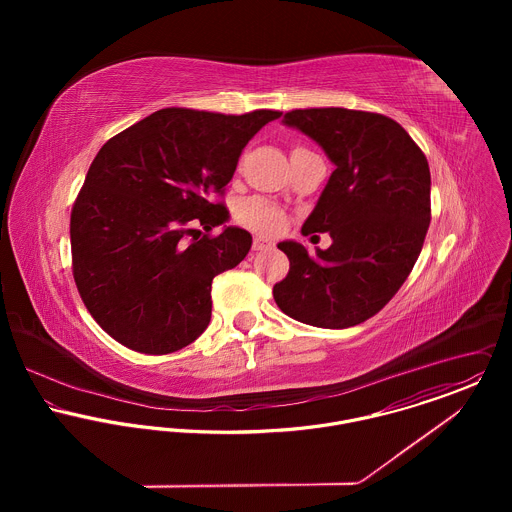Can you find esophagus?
<instances>
[{
  "instance_id": "34e87169",
  "label": "esophagus",
  "mask_w": 512,
  "mask_h": 512,
  "mask_svg": "<svg viewBox=\"0 0 512 512\" xmlns=\"http://www.w3.org/2000/svg\"><path fill=\"white\" fill-rule=\"evenodd\" d=\"M270 246H272V242L266 240V238H260V236H256L254 242H252V248H254V250H266V248H270Z\"/></svg>"
}]
</instances>
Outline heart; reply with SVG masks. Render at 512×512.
Masks as SVG:
<instances>
[{
  "instance_id": "obj_1",
  "label": "heart",
  "mask_w": 512,
  "mask_h": 512,
  "mask_svg": "<svg viewBox=\"0 0 512 512\" xmlns=\"http://www.w3.org/2000/svg\"><path fill=\"white\" fill-rule=\"evenodd\" d=\"M299 149L301 147H295L293 151H299ZM236 219L262 234H276L284 226V213L260 197L242 201L236 211Z\"/></svg>"
}]
</instances>
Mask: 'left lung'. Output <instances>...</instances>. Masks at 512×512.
Wrapping results in <instances>:
<instances>
[{
  "instance_id": "1",
  "label": "left lung",
  "mask_w": 512,
  "mask_h": 512,
  "mask_svg": "<svg viewBox=\"0 0 512 512\" xmlns=\"http://www.w3.org/2000/svg\"><path fill=\"white\" fill-rule=\"evenodd\" d=\"M282 122L319 144L335 165L301 226L303 236L329 232L333 242L315 254L295 240L280 242L290 272L274 286V299L313 327L359 325L394 297L422 252L432 219L428 159L382 114L307 108Z\"/></svg>"
}]
</instances>
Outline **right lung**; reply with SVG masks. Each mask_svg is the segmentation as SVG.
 I'll use <instances>...</instances> for the list:
<instances>
[{
	"label": "right lung",
	"instance_id": "1",
	"mask_svg": "<svg viewBox=\"0 0 512 512\" xmlns=\"http://www.w3.org/2000/svg\"><path fill=\"white\" fill-rule=\"evenodd\" d=\"M276 110L224 116L163 108L108 140L71 213L73 274L96 323L124 347L167 355L211 321V284L238 266L252 236L215 203L246 144Z\"/></svg>",
	"mask_w": 512,
	"mask_h": 512
}]
</instances>
